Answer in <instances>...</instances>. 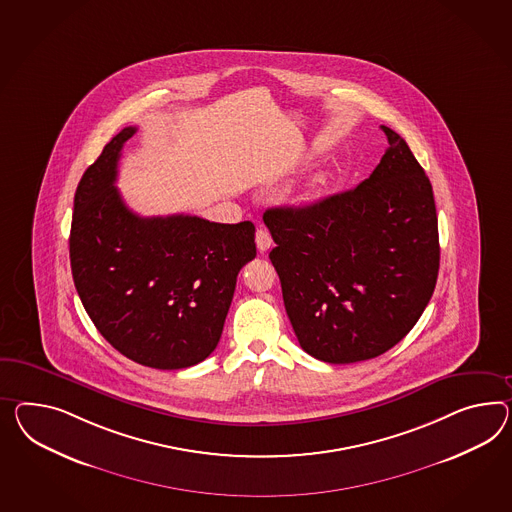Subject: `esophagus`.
<instances>
[{"label": "esophagus", "instance_id": "obj_1", "mask_svg": "<svg viewBox=\"0 0 512 512\" xmlns=\"http://www.w3.org/2000/svg\"><path fill=\"white\" fill-rule=\"evenodd\" d=\"M271 245H273L271 234L265 228H258L256 230V247H258V250L265 252V250L271 249Z\"/></svg>", "mask_w": 512, "mask_h": 512}]
</instances>
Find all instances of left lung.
<instances>
[{
	"mask_svg": "<svg viewBox=\"0 0 512 512\" xmlns=\"http://www.w3.org/2000/svg\"><path fill=\"white\" fill-rule=\"evenodd\" d=\"M358 187L304 208L263 213L291 327L302 349L353 364L392 349L433 297L438 219L433 185L405 139Z\"/></svg>",
	"mask_w": 512,
	"mask_h": 512,
	"instance_id": "1",
	"label": "left lung"
}]
</instances>
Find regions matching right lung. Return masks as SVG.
Wrapping results in <instances>:
<instances>
[{"label": "right lung", "mask_w": 512, "mask_h": 512, "mask_svg": "<svg viewBox=\"0 0 512 512\" xmlns=\"http://www.w3.org/2000/svg\"><path fill=\"white\" fill-rule=\"evenodd\" d=\"M124 128L79 180L70 265L94 327L118 353L156 369L208 358L223 334L237 273L256 256L254 224L195 215L141 217L120 197Z\"/></svg>", "instance_id": "obj_1"}]
</instances>
